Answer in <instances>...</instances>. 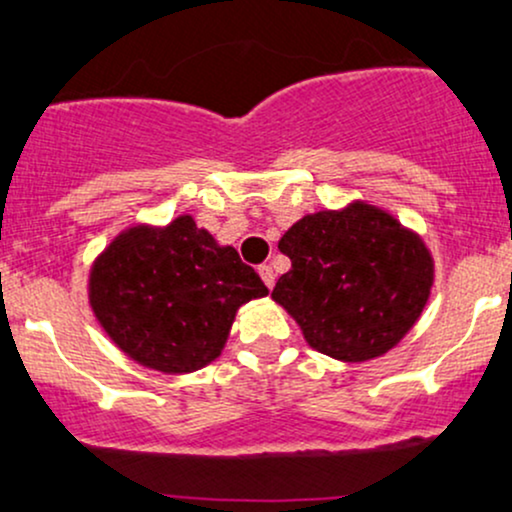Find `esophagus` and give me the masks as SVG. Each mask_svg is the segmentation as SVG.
<instances>
[{
	"mask_svg": "<svg viewBox=\"0 0 512 512\" xmlns=\"http://www.w3.org/2000/svg\"><path fill=\"white\" fill-rule=\"evenodd\" d=\"M257 274H260L262 282L267 284V289H272V286H274V269L269 265H260V267H257Z\"/></svg>",
	"mask_w": 512,
	"mask_h": 512,
	"instance_id": "34e87169",
	"label": "esophagus"
}]
</instances>
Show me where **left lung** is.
I'll return each instance as SVG.
<instances>
[{
  "label": "left lung",
  "instance_id": "left-lung-1",
  "mask_svg": "<svg viewBox=\"0 0 512 512\" xmlns=\"http://www.w3.org/2000/svg\"><path fill=\"white\" fill-rule=\"evenodd\" d=\"M291 269L272 299L313 350L369 362L393 350L430 301L435 257L423 235L364 199L306 213L279 240Z\"/></svg>",
  "mask_w": 512,
  "mask_h": 512
}]
</instances>
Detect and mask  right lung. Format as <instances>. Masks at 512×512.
Instances as JSON below:
<instances>
[{"label":"right lung","instance_id":"1","mask_svg":"<svg viewBox=\"0 0 512 512\" xmlns=\"http://www.w3.org/2000/svg\"><path fill=\"white\" fill-rule=\"evenodd\" d=\"M269 289L238 250L182 213L133 223L94 257L87 299L109 340L140 367L192 374L221 357L238 308Z\"/></svg>","mask_w":512,"mask_h":512}]
</instances>
